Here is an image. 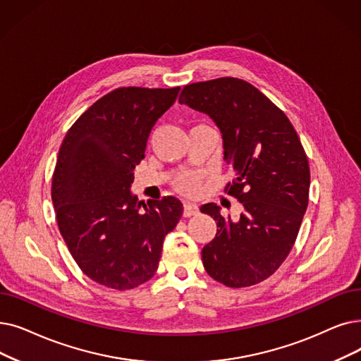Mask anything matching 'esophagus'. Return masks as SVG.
I'll use <instances>...</instances> for the list:
<instances>
[{"label":"esophagus","mask_w":361,"mask_h":361,"mask_svg":"<svg viewBox=\"0 0 361 361\" xmlns=\"http://www.w3.org/2000/svg\"><path fill=\"white\" fill-rule=\"evenodd\" d=\"M199 212V208L196 203L192 202H184V216H192Z\"/></svg>","instance_id":"obj_1"}]
</instances>
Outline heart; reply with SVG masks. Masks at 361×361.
Returning <instances> with one entry per match:
<instances>
[{"label":"heart","instance_id":"b5f03b06","mask_svg":"<svg viewBox=\"0 0 361 361\" xmlns=\"http://www.w3.org/2000/svg\"><path fill=\"white\" fill-rule=\"evenodd\" d=\"M197 183H199V178L195 174H185V176H181L178 180H177V187L184 192V193H193L196 192L197 189Z\"/></svg>","mask_w":361,"mask_h":361}]
</instances>
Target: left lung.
<instances>
[{
    "instance_id": "obj_1",
    "label": "left lung",
    "mask_w": 361,
    "mask_h": 361,
    "mask_svg": "<svg viewBox=\"0 0 361 361\" xmlns=\"http://www.w3.org/2000/svg\"><path fill=\"white\" fill-rule=\"evenodd\" d=\"M178 102L209 115L221 131L224 159L236 176L224 192L243 207L239 221L215 203L200 208L216 221L215 238L202 249L203 267L228 288L257 285L289 255L308 207L301 140L285 112L239 78L185 85Z\"/></svg>"
}]
</instances>
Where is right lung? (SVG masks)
<instances>
[{
	"label": "right lung",
	"instance_id": "obj_1",
	"mask_svg": "<svg viewBox=\"0 0 361 361\" xmlns=\"http://www.w3.org/2000/svg\"><path fill=\"white\" fill-rule=\"evenodd\" d=\"M180 87H121L76 119L60 146L51 181L57 226L71 255L99 285L127 290L158 270L164 239L183 203L166 196L147 205L133 196L134 168L149 134Z\"/></svg>",
	"mask_w": 361,
	"mask_h": 361
}]
</instances>
